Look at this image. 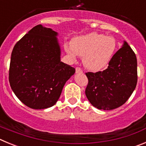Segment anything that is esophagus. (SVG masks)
Returning <instances> with one entry per match:
<instances>
[{"mask_svg": "<svg viewBox=\"0 0 146 146\" xmlns=\"http://www.w3.org/2000/svg\"><path fill=\"white\" fill-rule=\"evenodd\" d=\"M76 73H77V74H78V73H82V70L80 68L77 67V68H76Z\"/></svg>", "mask_w": 146, "mask_h": 146, "instance_id": "obj_1", "label": "esophagus"}]
</instances>
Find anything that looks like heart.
Here are the masks:
<instances>
[{"instance_id": "heart-1", "label": "heart", "mask_w": 146, "mask_h": 146, "mask_svg": "<svg viewBox=\"0 0 146 146\" xmlns=\"http://www.w3.org/2000/svg\"><path fill=\"white\" fill-rule=\"evenodd\" d=\"M66 53L72 58L82 56L85 66L91 71H99L106 66L117 48L115 38L92 32L73 38L71 44L65 45Z\"/></svg>"}]
</instances>
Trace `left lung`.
<instances>
[{
    "label": "left lung",
    "mask_w": 146,
    "mask_h": 146,
    "mask_svg": "<svg viewBox=\"0 0 146 146\" xmlns=\"http://www.w3.org/2000/svg\"><path fill=\"white\" fill-rule=\"evenodd\" d=\"M137 62L133 50L123 41L102 72L86 73L88 84L86 95L93 106L110 110L123 105L135 91L137 82Z\"/></svg>",
    "instance_id": "1"
}]
</instances>
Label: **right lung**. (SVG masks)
Wrapping results in <instances>:
<instances>
[{
	"mask_svg": "<svg viewBox=\"0 0 146 146\" xmlns=\"http://www.w3.org/2000/svg\"><path fill=\"white\" fill-rule=\"evenodd\" d=\"M58 33L42 25L33 27L11 52L9 83L26 106L41 110L57 102L75 69L60 61Z\"/></svg>",
	"mask_w": 146,
	"mask_h": 146,
	"instance_id": "add662e5",
	"label": "right lung"
}]
</instances>
